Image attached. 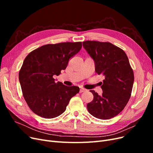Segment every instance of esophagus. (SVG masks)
Here are the masks:
<instances>
[{
  "instance_id": "1",
  "label": "esophagus",
  "mask_w": 153,
  "mask_h": 153,
  "mask_svg": "<svg viewBox=\"0 0 153 153\" xmlns=\"http://www.w3.org/2000/svg\"><path fill=\"white\" fill-rule=\"evenodd\" d=\"M87 90L86 89H84V88H80V92H85V91H86Z\"/></svg>"
}]
</instances>
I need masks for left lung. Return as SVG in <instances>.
<instances>
[{"label":"left lung","mask_w":153,"mask_h":153,"mask_svg":"<svg viewBox=\"0 0 153 153\" xmlns=\"http://www.w3.org/2000/svg\"><path fill=\"white\" fill-rule=\"evenodd\" d=\"M82 43L93 59L96 72L105 78L101 87L102 94L90 90L94 98L87 105L88 112L100 119L114 117L131 96L134 74L128 58L122 49L108 42L86 41Z\"/></svg>","instance_id":"obj_1"}]
</instances>
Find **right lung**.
<instances>
[{"label": "right lung", "mask_w": 153, "mask_h": 153, "mask_svg": "<svg viewBox=\"0 0 153 153\" xmlns=\"http://www.w3.org/2000/svg\"><path fill=\"white\" fill-rule=\"evenodd\" d=\"M81 48L82 42L48 44L25 57L19 72V81L24 99L34 113L45 119L56 117L79 92L78 87L56 82L53 76L65 69L69 59Z\"/></svg>", "instance_id": "add662e5"}]
</instances>
